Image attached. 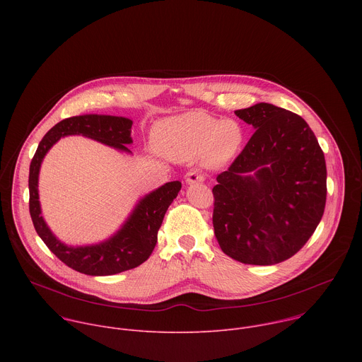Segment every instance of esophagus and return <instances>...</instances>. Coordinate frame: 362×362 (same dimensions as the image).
I'll list each match as a JSON object with an SVG mask.
<instances>
[{"label":"esophagus","instance_id":"1","mask_svg":"<svg viewBox=\"0 0 362 362\" xmlns=\"http://www.w3.org/2000/svg\"><path fill=\"white\" fill-rule=\"evenodd\" d=\"M204 180H206V175L202 173V172H199V170H192V172H189V173L186 175V182H187L189 185L197 183V182H204Z\"/></svg>","mask_w":362,"mask_h":362}]
</instances>
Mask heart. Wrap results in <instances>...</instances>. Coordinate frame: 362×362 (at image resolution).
<instances>
[{"instance_id":"1","label":"heart","mask_w":362,"mask_h":362,"mask_svg":"<svg viewBox=\"0 0 362 362\" xmlns=\"http://www.w3.org/2000/svg\"><path fill=\"white\" fill-rule=\"evenodd\" d=\"M242 137V127L235 120L219 122L197 112L166 119L154 129V146L165 158L187 160L200 153L208 166L228 162Z\"/></svg>"}]
</instances>
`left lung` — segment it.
Instances as JSON below:
<instances>
[{"mask_svg":"<svg viewBox=\"0 0 362 362\" xmlns=\"http://www.w3.org/2000/svg\"><path fill=\"white\" fill-rule=\"evenodd\" d=\"M235 115L256 132L216 177L215 236L238 262L275 265L293 256L322 219L324 151L308 123L289 110L259 103Z\"/></svg>","mask_w":362,"mask_h":362,"instance_id":"left-lung-1","label":"left lung"}]
</instances>
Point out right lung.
I'll return each mask as SVG.
<instances>
[{
  "label": "right lung",
  "instance_id": "add662e5",
  "mask_svg": "<svg viewBox=\"0 0 362 362\" xmlns=\"http://www.w3.org/2000/svg\"><path fill=\"white\" fill-rule=\"evenodd\" d=\"M133 122L126 117L86 115L62 120L51 127L40 141L30 165V215L34 228L47 247L69 268L93 276H106L137 268L151 255L158 243V232L166 211L177 196L182 183L169 182L140 200L124 226L107 242L94 246L70 247L62 243L42 221L38 202V172L48 148L60 137L83 134L97 141L129 151L132 143L130 129Z\"/></svg>",
  "mask_w": 362,
  "mask_h": 362
}]
</instances>
